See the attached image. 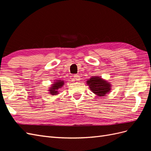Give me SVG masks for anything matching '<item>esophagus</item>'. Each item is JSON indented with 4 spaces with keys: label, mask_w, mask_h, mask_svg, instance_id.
<instances>
[{
    "label": "esophagus",
    "mask_w": 151,
    "mask_h": 151,
    "mask_svg": "<svg viewBox=\"0 0 151 151\" xmlns=\"http://www.w3.org/2000/svg\"><path fill=\"white\" fill-rule=\"evenodd\" d=\"M74 77V79L76 81H79L80 80V76L79 75L77 74H74V76H73Z\"/></svg>",
    "instance_id": "34e87169"
}]
</instances>
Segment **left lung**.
I'll return each instance as SVG.
<instances>
[{"label": "left lung", "mask_w": 151, "mask_h": 151, "mask_svg": "<svg viewBox=\"0 0 151 151\" xmlns=\"http://www.w3.org/2000/svg\"><path fill=\"white\" fill-rule=\"evenodd\" d=\"M88 81L87 83L89 85L90 89L99 96H104L110 91V84L98 77H92Z\"/></svg>", "instance_id": "left-lung-1"}]
</instances>
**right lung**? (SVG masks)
I'll return each mask as SVG.
<instances>
[{
	"mask_svg": "<svg viewBox=\"0 0 151 151\" xmlns=\"http://www.w3.org/2000/svg\"><path fill=\"white\" fill-rule=\"evenodd\" d=\"M58 81H57V83H55L54 84H53V86L52 88H51V89H50V93H51V94L52 95H54V94H57V89H59L60 88H61V87L63 85V81H59L58 80Z\"/></svg>",
	"mask_w": 151,
	"mask_h": 151,
	"instance_id": "right-lung-1",
	"label": "right lung"
}]
</instances>
